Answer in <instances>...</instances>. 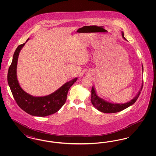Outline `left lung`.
<instances>
[{"label":"left lung","instance_id":"left-lung-1","mask_svg":"<svg viewBox=\"0 0 156 156\" xmlns=\"http://www.w3.org/2000/svg\"><path fill=\"white\" fill-rule=\"evenodd\" d=\"M122 34L123 38L125 40H126L125 37H124L123 32L122 33ZM142 69H143V66H142ZM143 83L141 85V89L139 92L138 94L136 96L135 98H134L132 101L123 104H112V103H109L108 102L104 101V99H102L97 96L95 89L92 87V90H91V102L94 105V106L98 111L104 112V113H116V112L122 111L135 103V102L137 101V99H138V98L141 93L140 91L143 88Z\"/></svg>","mask_w":156,"mask_h":156}]
</instances>
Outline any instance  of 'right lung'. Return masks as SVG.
Returning a JSON list of instances; mask_svg holds the SVG:
<instances>
[{
  "instance_id": "add662e5",
  "label": "right lung",
  "mask_w": 156,
  "mask_h": 156,
  "mask_svg": "<svg viewBox=\"0 0 156 156\" xmlns=\"http://www.w3.org/2000/svg\"><path fill=\"white\" fill-rule=\"evenodd\" d=\"M28 40L29 38L27 41ZM25 43L19 45L13 54L12 64L8 70V84L16 103L24 111L30 115L40 117L52 115L58 111L64 105L68 90L77 80V78L66 82L49 95L35 97L28 94L20 87L16 75L19 54Z\"/></svg>"
}]
</instances>
